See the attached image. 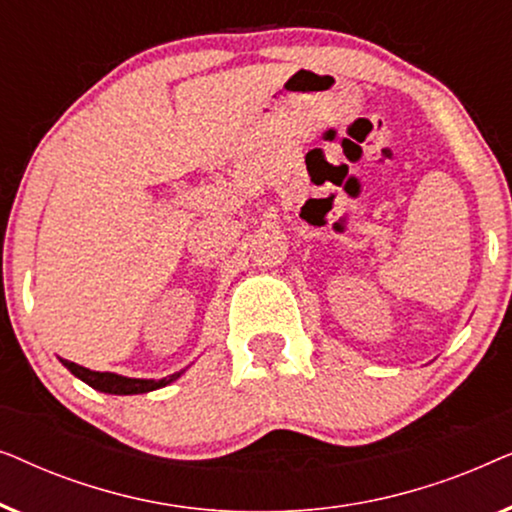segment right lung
<instances>
[{
	"instance_id": "add662e5",
	"label": "right lung",
	"mask_w": 512,
	"mask_h": 512,
	"mask_svg": "<svg viewBox=\"0 0 512 512\" xmlns=\"http://www.w3.org/2000/svg\"><path fill=\"white\" fill-rule=\"evenodd\" d=\"M62 366H65L74 377H79L81 382H86L88 387H93L102 394H116V396H132V394H149V391H156L160 387H167L174 380H179L184 375V370L179 373H172L163 377V380H144V377H125L118 373H97V370L83 368L79 363H72L67 359H60Z\"/></svg>"
}]
</instances>
